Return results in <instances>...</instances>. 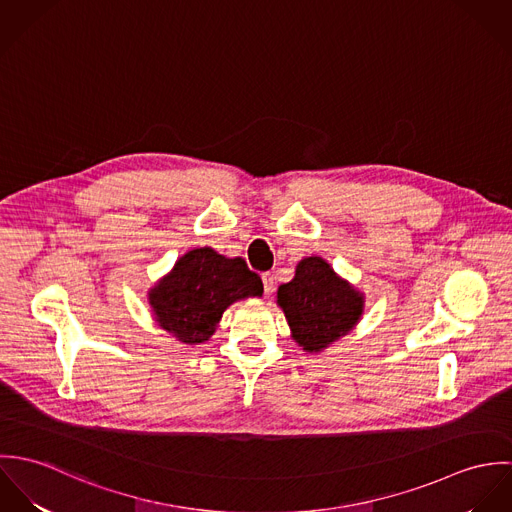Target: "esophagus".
I'll use <instances>...</instances> for the list:
<instances>
[{"label": "esophagus", "instance_id": "esophagus-1", "mask_svg": "<svg viewBox=\"0 0 512 512\" xmlns=\"http://www.w3.org/2000/svg\"><path fill=\"white\" fill-rule=\"evenodd\" d=\"M262 282H264V292H266V295H270V293L274 292V274L264 272V274H262Z\"/></svg>", "mask_w": 512, "mask_h": 512}]
</instances>
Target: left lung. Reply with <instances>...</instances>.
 Instances as JSON below:
<instances>
[{"label": "left lung", "mask_w": 512, "mask_h": 512, "mask_svg": "<svg viewBox=\"0 0 512 512\" xmlns=\"http://www.w3.org/2000/svg\"><path fill=\"white\" fill-rule=\"evenodd\" d=\"M293 341L307 353H319L347 335L365 311V295L339 278L327 260L303 258L292 282L278 288Z\"/></svg>", "instance_id": "1"}]
</instances>
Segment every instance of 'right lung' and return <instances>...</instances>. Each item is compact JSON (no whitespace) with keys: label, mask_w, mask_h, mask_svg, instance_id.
<instances>
[{"label":"right lung","mask_w":512,"mask_h":512,"mask_svg":"<svg viewBox=\"0 0 512 512\" xmlns=\"http://www.w3.org/2000/svg\"><path fill=\"white\" fill-rule=\"evenodd\" d=\"M264 286L242 258H226L213 248H195L149 290V305L161 329L185 345L211 339L228 305L260 297Z\"/></svg>","instance_id":"add662e5"}]
</instances>
